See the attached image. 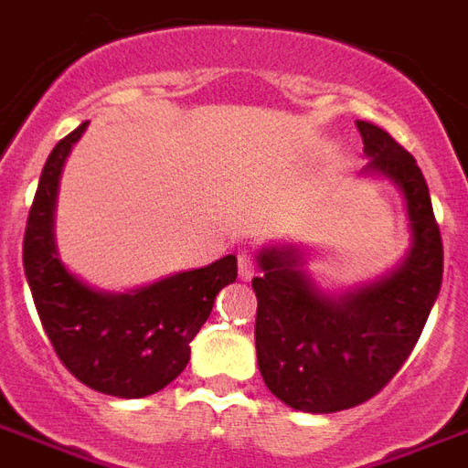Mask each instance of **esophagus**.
I'll use <instances>...</instances> for the list:
<instances>
[{
	"label": "esophagus",
	"instance_id": "34e87169",
	"mask_svg": "<svg viewBox=\"0 0 468 468\" xmlns=\"http://www.w3.org/2000/svg\"><path fill=\"white\" fill-rule=\"evenodd\" d=\"M238 274H240V280H252V274H255V260L250 252H240L238 255Z\"/></svg>",
	"mask_w": 468,
	"mask_h": 468
}]
</instances>
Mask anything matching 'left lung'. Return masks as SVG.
I'll return each mask as SVG.
<instances>
[{
	"instance_id": "obj_1",
	"label": "left lung",
	"mask_w": 468,
	"mask_h": 468,
	"mask_svg": "<svg viewBox=\"0 0 468 468\" xmlns=\"http://www.w3.org/2000/svg\"><path fill=\"white\" fill-rule=\"evenodd\" d=\"M363 176L390 181L405 201L410 248L390 272L329 292L306 272L294 242L258 250L255 348L260 376L292 410L329 415L370 400L402 368L441 287V238L430 188L410 152L373 122L358 120Z\"/></svg>"
}]
</instances>
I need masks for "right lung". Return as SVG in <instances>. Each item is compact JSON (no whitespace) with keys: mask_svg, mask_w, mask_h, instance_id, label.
Here are the masks:
<instances>
[{"mask_svg":"<svg viewBox=\"0 0 468 468\" xmlns=\"http://www.w3.org/2000/svg\"><path fill=\"white\" fill-rule=\"evenodd\" d=\"M83 122L53 147L24 233V272L38 319L58 358L88 388L112 398H147L181 376L191 341L216 294L238 277L235 255L127 292L92 287L60 260L56 201L66 159Z\"/></svg>","mask_w":468,"mask_h":468,"instance_id":"obj_1","label":"right lung"}]
</instances>
